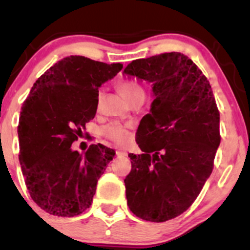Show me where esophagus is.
Segmentation results:
<instances>
[{"label":"esophagus","mask_w":250,"mask_h":250,"mask_svg":"<svg viewBox=\"0 0 250 250\" xmlns=\"http://www.w3.org/2000/svg\"><path fill=\"white\" fill-rule=\"evenodd\" d=\"M116 155L117 156H127V151L122 150V149H117Z\"/></svg>","instance_id":"1"}]
</instances>
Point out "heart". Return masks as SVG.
<instances>
[{
	"mask_svg": "<svg viewBox=\"0 0 250 250\" xmlns=\"http://www.w3.org/2000/svg\"><path fill=\"white\" fill-rule=\"evenodd\" d=\"M119 88L122 91L123 95L127 97L129 102H133L134 100L145 99L146 96V89L142 84H140L136 81H129V80H123L119 82ZM102 93L100 91L99 99L101 100ZM130 125H125L121 122H111L105 125L102 129V134L105 139L109 141L116 143V145H125L130 141V131H129Z\"/></svg>",
	"mask_w": 250,
	"mask_h": 250,
	"instance_id": "1",
	"label": "heart"
}]
</instances>
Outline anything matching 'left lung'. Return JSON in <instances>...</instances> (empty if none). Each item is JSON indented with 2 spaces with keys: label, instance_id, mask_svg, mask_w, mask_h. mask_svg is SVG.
Here are the masks:
<instances>
[{
  "label": "left lung",
  "instance_id": "left-lung-1",
  "mask_svg": "<svg viewBox=\"0 0 250 250\" xmlns=\"http://www.w3.org/2000/svg\"><path fill=\"white\" fill-rule=\"evenodd\" d=\"M125 73L153 83L155 94L136 131L142 154L128 155L127 203L140 219L166 222L193 205L213 171L220 111L207 77L183 54L134 60Z\"/></svg>",
  "mask_w": 250,
  "mask_h": 250
}]
</instances>
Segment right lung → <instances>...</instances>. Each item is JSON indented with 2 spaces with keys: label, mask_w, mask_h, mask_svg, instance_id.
Masks as SVG:
<instances>
[{
  "label": "right lung",
  "mask_w": 250,
  "mask_h": 250,
  "mask_svg": "<svg viewBox=\"0 0 250 250\" xmlns=\"http://www.w3.org/2000/svg\"><path fill=\"white\" fill-rule=\"evenodd\" d=\"M122 68L84 56L64 57L36 80L22 104L20 163L31 199L47 213L71 217L90 207L97 180L115 150L99 143L82 155L70 147L95 116L99 87Z\"/></svg>",
  "instance_id": "add662e5"
}]
</instances>
